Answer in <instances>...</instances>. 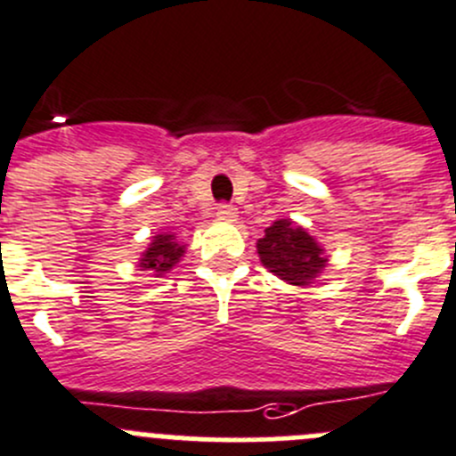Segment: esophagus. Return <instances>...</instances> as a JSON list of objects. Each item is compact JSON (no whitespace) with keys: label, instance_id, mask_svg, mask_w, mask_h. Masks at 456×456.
Listing matches in <instances>:
<instances>
[{"label":"esophagus","instance_id":"esophagus-1","mask_svg":"<svg viewBox=\"0 0 456 456\" xmlns=\"http://www.w3.org/2000/svg\"><path fill=\"white\" fill-rule=\"evenodd\" d=\"M216 216H218L220 220H232V218H236V207L227 205V202H223V205L216 207Z\"/></svg>","mask_w":456,"mask_h":456}]
</instances>
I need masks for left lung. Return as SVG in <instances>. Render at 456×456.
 I'll return each instance as SVG.
<instances>
[{
  "mask_svg": "<svg viewBox=\"0 0 456 456\" xmlns=\"http://www.w3.org/2000/svg\"><path fill=\"white\" fill-rule=\"evenodd\" d=\"M258 254L269 272L291 285H309L327 263L314 238L291 220H276L265 229V238L258 240Z\"/></svg>",
  "mask_w": 456,
  "mask_h": 456,
  "instance_id": "left-lung-1",
  "label": "left lung"
}]
</instances>
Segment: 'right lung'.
Wrapping results in <instances>:
<instances>
[{
	"instance_id": "1",
	"label": "right lung",
	"mask_w": 456,
	"mask_h": 456,
	"mask_svg": "<svg viewBox=\"0 0 456 456\" xmlns=\"http://www.w3.org/2000/svg\"><path fill=\"white\" fill-rule=\"evenodd\" d=\"M183 254L184 247H180L174 236L160 233V236H156V240L151 242V247L144 251V258L142 263H140V267H142L144 272H156L158 276H160V273L169 272Z\"/></svg>"
}]
</instances>
